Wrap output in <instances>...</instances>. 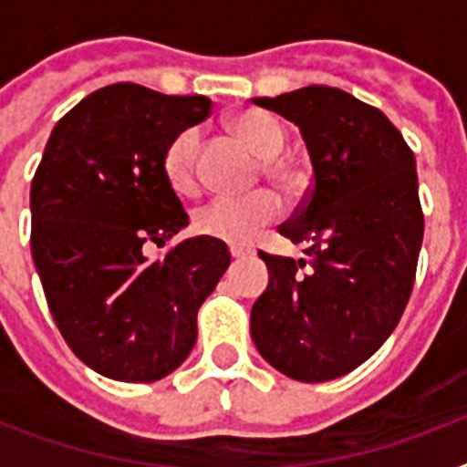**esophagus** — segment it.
Wrapping results in <instances>:
<instances>
[{"instance_id":"obj_1","label":"esophagus","mask_w":467,"mask_h":467,"mask_svg":"<svg viewBox=\"0 0 467 467\" xmlns=\"http://www.w3.org/2000/svg\"><path fill=\"white\" fill-rule=\"evenodd\" d=\"M254 252L252 247H244V244H230V254L234 256V259H244V256H249Z\"/></svg>"}]
</instances>
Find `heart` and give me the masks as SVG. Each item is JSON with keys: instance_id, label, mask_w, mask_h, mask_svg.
I'll return each mask as SVG.
<instances>
[{"instance_id": "heart-1", "label": "heart", "mask_w": 467, "mask_h": 467, "mask_svg": "<svg viewBox=\"0 0 467 467\" xmlns=\"http://www.w3.org/2000/svg\"><path fill=\"white\" fill-rule=\"evenodd\" d=\"M227 128L252 152L259 155V171L269 176L271 182L285 191L298 189L303 183V171L298 164L278 155L285 145V130L274 116L249 109L233 116ZM198 155H201V135L196 128H186L174 135L164 150V157H161L164 176L169 186L182 196H191L198 191ZM281 211H284V203L274 191L256 189L244 196L213 198L203 208H198L193 215V225L201 234L242 244L252 240L259 227L276 220Z\"/></svg>"}]
</instances>
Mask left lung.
<instances>
[{
  "mask_svg": "<svg viewBox=\"0 0 467 467\" xmlns=\"http://www.w3.org/2000/svg\"><path fill=\"white\" fill-rule=\"evenodd\" d=\"M256 106L306 138L312 183L278 233L306 259L259 252L269 285L252 307V339L276 370L325 383L383 347L412 296L424 213L414 152L380 109L334 87Z\"/></svg>",
  "mask_w": 467,
  "mask_h": 467,
  "instance_id": "1",
  "label": "left lung"
}]
</instances>
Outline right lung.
Returning a JSON list of instances; mask_svg holds the SVG:
<instances>
[{"label":"right lung","instance_id":"right-lung-1","mask_svg":"<svg viewBox=\"0 0 467 467\" xmlns=\"http://www.w3.org/2000/svg\"><path fill=\"white\" fill-rule=\"evenodd\" d=\"M208 97L133 82L97 89L57 120L31 182V252L55 325L79 361L152 383L196 344V315L230 266L225 242L193 237L161 157L211 116ZM150 244L168 249L155 260Z\"/></svg>","mask_w":467,"mask_h":467}]
</instances>
